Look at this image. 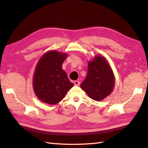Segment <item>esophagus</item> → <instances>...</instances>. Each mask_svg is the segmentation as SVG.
Returning <instances> with one entry per match:
<instances>
[{
	"mask_svg": "<svg viewBox=\"0 0 148 148\" xmlns=\"http://www.w3.org/2000/svg\"><path fill=\"white\" fill-rule=\"evenodd\" d=\"M74 84L75 85V86H79V84H80V82H79V81H75V82H74Z\"/></svg>",
	"mask_w": 148,
	"mask_h": 148,
	"instance_id": "esophagus-1",
	"label": "esophagus"
}]
</instances>
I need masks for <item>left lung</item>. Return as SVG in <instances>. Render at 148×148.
I'll list each match as a JSON object with an SVG mask.
<instances>
[{
	"label": "left lung",
	"instance_id": "8db88e82",
	"mask_svg": "<svg viewBox=\"0 0 148 148\" xmlns=\"http://www.w3.org/2000/svg\"><path fill=\"white\" fill-rule=\"evenodd\" d=\"M114 86V75L105 57L97 56L88 62L87 77L80 86L91 99L103 100L110 95Z\"/></svg>",
	"mask_w": 148,
	"mask_h": 148
}]
</instances>
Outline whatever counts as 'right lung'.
Masks as SVG:
<instances>
[{
    "instance_id": "right-lung-1",
    "label": "right lung",
    "mask_w": 148,
    "mask_h": 148,
    "mask_svg": "<svg viewBox=\"0 0 148 148\" xmlns=\"http://www.w3.org/2000/svg\"><path fill=\"white\" fill-rule=\"evenodd\" d=\"M66 57L65 53L51 51L39 60L33 76V87L35 95L42 102L56 104L73 87V84L62 68Z\"/></svg>"
}]
</instances>
